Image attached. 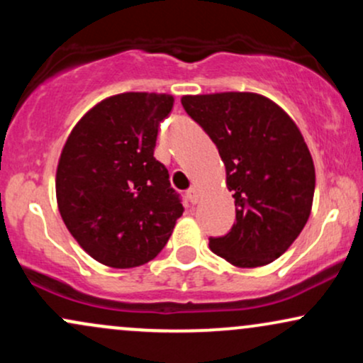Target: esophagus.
Listing matches in <instances>:
<instances>
[{
    "label": "esophagus",
    "instance_id": "34e87169",
    "mask_svg": "<svg viewBox=\"0 0 363 363\" xmlns=\"http://www.w3.org/2000/svg\"><path fill=\"white\" fill-rule=\"evenodd\" d=\"M186 196H187V199H189V201L193 203V205H196V203H198L199 194H198V189H196V187H191V189H187Z\"/></svg>",
    "mask_w": 363,
    "mask_h": 363
}]
</instances>
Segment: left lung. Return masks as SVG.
I'll return each mask as SVG.
<instances>
[{
	"instance_id": "8db88e82",
	"label": "left lung",
	"mask_w": 363,
	"mask_h": 363,
	"mask_svg": "<svg viewBox=\"0 0 363 363\" xmlns=\"http://www.w3.org/2000/svg\"><path fill=\"white\" fill-rule=\"evenodd\" d=\"M182 107L222 157L235 223L210 249L239 268L273 262L309 220L315 170L301 129L278 104L252 91L184 95Z\"/></svg>"
}]
</instances>
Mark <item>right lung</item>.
Returning <instances> with one entry per match:
<instances>
[{"mask_svg": "<svg viewBox=\"0 0 363 363\" xmlns=\"http://www.w3.org/2000/svg\"><path fill=\"white\" fill-rule=\"evenodd\" d=\"M169 94L126 91L74 124L56 170L62 222L95 261L126 269L152 261L184 211L169 170L153 157Z\"/></svg>", "mask_w": 363, "mask_h": 363, "instance_id": "add662e5", "label": "right lung"}]
</instances>
